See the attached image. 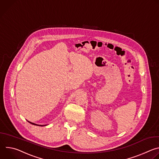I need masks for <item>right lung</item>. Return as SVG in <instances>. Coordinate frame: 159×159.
I'll return each instance as SVG.
<instances>
[{
  "mask_svg": "<svg viewBox=\"0 0 159 159\" xmlns=\"http://www.w3.org/2000/svg\"><path fill=\"white\" fill-rule=\"evenodd\" d=\"M28 122H30V121H28ZM31 124H32V125H37V126H45V125H36V124H34V123H31V122H30Z\"/></svg>",
  "mask_w": 159,
  "mask_h": 159,
  "instance_id": "add662e5",
  "label": "right lung"
}]
</instances>
